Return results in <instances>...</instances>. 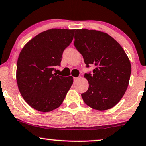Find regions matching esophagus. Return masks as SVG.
<instances>
[{
    "mask_svg": "<svg viewBox=\"0 0 146 146\" xmlns=\"http://www.w3.org/2000/svg\"><path fill=\"white\" fill-rule=\"evenodd\" d=\"M78 79H79V78H73V80H74V82H76V81L78 80Z\"/></svg>",
    "mask_w": 146,
    "mask_h": 146,
    "instance_id": "esophagus-1",
    "label": "esophagus"
}]
</instances>
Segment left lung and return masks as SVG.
<instances>
[{"label": "left lung", "instance_id": "left-lung-1", "mask_svg": "<svg viewBox=\"0 0 146 146\" xmlns=\"http://www.w3.org/2000/svg\"><path fill=\"white\" fill-rule=\"evenodd\" d=\"M74 44L86 66H96L92 75H84L89 84L82 94L84 103L99 111L112 108L129 84L131 65L124 49L108 33L85 29L75 30Z\"/></svg>", "mask_w": 146, "mask_h": 146}]
</instances>
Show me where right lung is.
I'll list each match as a JSON object with an SVG mask.
<instances>
[{
	"label": "right lung",
	"mask_w": 146,
	"mask_h": 146,
	"mask_svg": "<svg viewBox=\"0 0 146 146\" xmlns=\"http://www.w3.org/2000/svg\"><path fill=\"white\" fill-rule=\"evenodd\" d=\"M75 29H52L30 40L20 52L16 80L21 95L31 108L50 112L62 104L73 83L72 76L53 73L63 51L73 41Z\"/></svg>",
	"instance_id": "add662e5"
}]
</instances>
